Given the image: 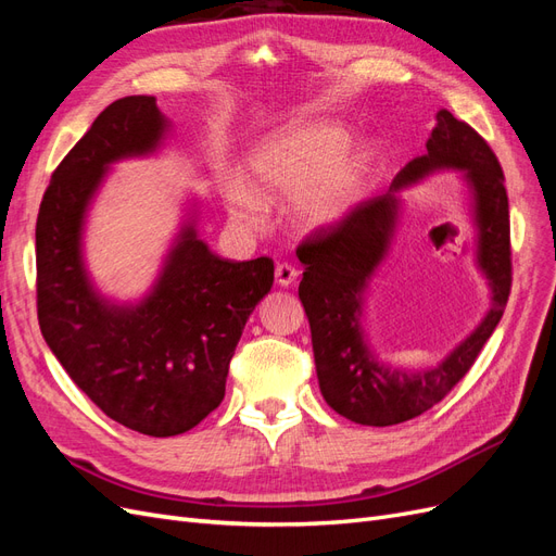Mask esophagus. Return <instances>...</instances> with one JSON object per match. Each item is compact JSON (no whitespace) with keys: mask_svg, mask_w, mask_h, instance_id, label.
<instances>
[{"mask_svg":"<svg viewBox=\"0 0 556 556\" xmlns=\"http://www.w3.org/2000/svg\"><path fill=\"white\" fill-rule=\"evenodd\" d=\"M296 276H299V271L292 264H278L276 266V282L280 285V288H292V285L296 282Z\"/></svg>","mask_w":556,"mask_h":556,"instance_id":"1","label":"esophagus"}]
</instances>
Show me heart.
Segmentation results:
<instances>
[{"label":"heart","mask_w":556,"mask_h":556,"mask_svg":"<svg viewBox=\"0 0 556 556\" xmlns=\"http://www.w3.org/2000/svg\"><path fill=\"white\" fill-rule=\"evenodd\" d=\"M382 153L352 143V129L331 117H306L268 131L245 155V182L225 180L227 213L245 231L262 229L264 204L292 199V223L304 233L345 227L371 194Z\"/></svg>","instance_id":"b5f03b06"}]
</instances>
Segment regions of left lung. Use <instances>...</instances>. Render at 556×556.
Masks as SVG:
<instances>
[{"label": "left lung", "instance_id": "left-lung-1", "mask_svg": "<svg viewBox=\"0 0 556 556\" xmlns=\"http://www.w3.org/2000/svg\"><path fill=\"white\" fill-rule=\"evenodd\" d=\"M459 170L475 225V258L491 285V308L448 355L431 367L380 361L363 329L370 282L387 260L405 210L403 189L435 173ZM306 266L299 285L311 325L319 392L329 408L366 427H392L433 408L457 384L494 333L510 294V215L492 148L447 109L435 113L427 153L408 162L387 194L364 201L352 220L296 250Z\"/></svg>", "mask_w": 556, "mask_h": 556}]
</instances>
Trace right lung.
Returning a JSON list of instances; mask_svg holds the SVG:
<instances>
[{"mask_svg":"<svg viewBox=\"0 0 556 556\" xmlns=\"http://www.w3.org/2000/svg\"><path fill=\"white\" fill-rule=\"evenodd\" d=\"M172 121L148 94L99 113L50 178L37 217L39 327L64 371L111 419L153 439L197 427L225 399L248 317L271 292L274 262L217 257L190 197L160 271L137 301L97 288L86 225L113 164L153 157Z\"/></svg>","mask_w":556,"mask_h":556,"instance_id":"add662e5","label":"right lung"}]
</instances>
